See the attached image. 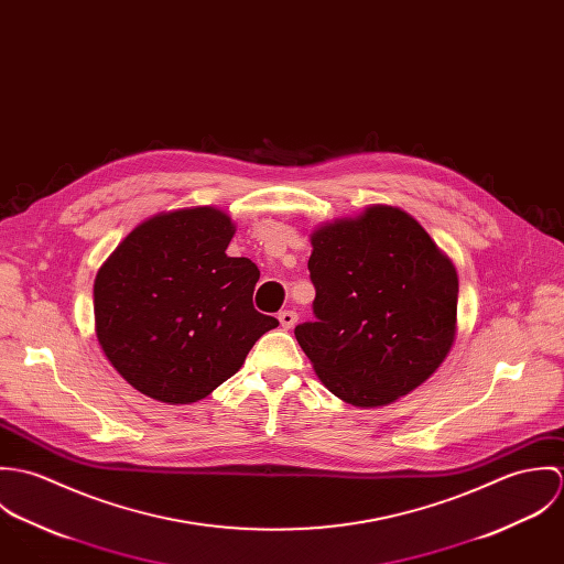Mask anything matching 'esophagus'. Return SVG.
<instances>
[{"label": "esophagus", "mask_w": 564, "mask_h": 564, "mask_svg": "<svg viewBox=\"0 0 564 564\" xmlns=\"http://www.w3.org/2000/svg\"><path fill=\"white\" fill-rule=\"evenodd\" d=\"M278 319H280V325H282L284 329H291V327L297 323V313H295V311H282V313L278 315Z\"/></svg>", "instance_id": "esophagus-1"}]
</instances>
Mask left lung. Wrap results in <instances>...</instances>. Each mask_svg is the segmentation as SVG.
<instances>
[{
  "label": "left lung",
  "instance_id": "left-lung-1",
  "mask_svg": "<svg viewBox=\"0 0 564 564\" xmlns=\"http://www.w3.org/2000/svg\"><path fill=\"white\" fill-rule=\"evenodd\" d=\"M315 322L295 338L323 387L376 408L421 387L456 338L458 273L400 208L369 206L311 235Z\"/></svg>",
  "mask_w": 564,
  "mask_h": 564
}]
</instances>
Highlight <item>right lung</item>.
Masks as SVG:
<instances>
[{
    "label": "right lung",
    "mask_w": 564,
    "mask_h": 564,
    "mask_svg": "<svg viewBox=\"0 0 564 564\" xmlns=\"http://www.w3.org/2000/svg\"><path fill=\"white\" fill-rule=\"evenodd\" d=\"M237 228L213 206L161 213L99 267L97 340L119 376L148 398L193 403L232 378L253 343L278 327L253 308L260 278L226 253Z\"/></svg>",
    "instance_id": "1"
}]
</instances>
